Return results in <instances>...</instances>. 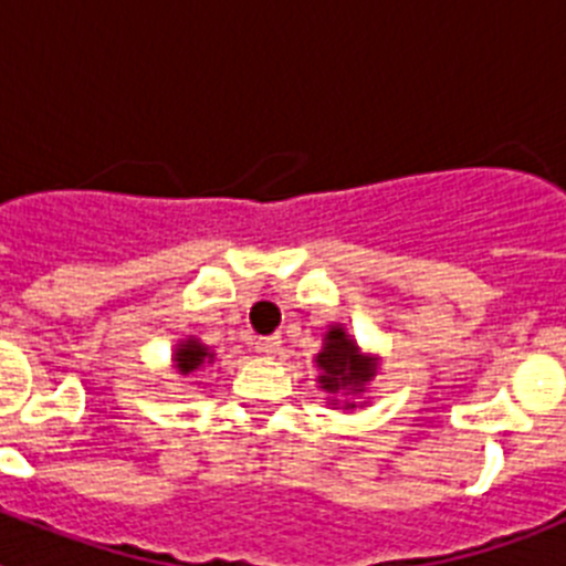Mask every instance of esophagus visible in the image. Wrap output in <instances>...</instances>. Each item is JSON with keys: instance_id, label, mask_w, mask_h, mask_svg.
Segmentation results:
<instances>
[{"instance_id": "esophagus-1", "label": "esophagus", "mask_w": 566, "mask_h": 566, "mask_svg": "<svg viewBox=\"0 0 566 566\" xmlns=\"http://www.w3.org/2000/svg\"><path fill=\"white\" fill-rule=\"evenodd\" d=\"M280 343H283V339H280L277 334H272V337H258L254 339V352L263 354V357H274V354L280 352Z\"/></svg>"}]
</instances>
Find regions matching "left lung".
<instances>
[{"label":"left lung","instance_id":"8db88e82","mask_svg":"<svg viewBox=\"0 0 566 566\" xmlns=\"http://www.w3.org/2000/svg\"><path fill=\"white\" fill-rule=\"evenodd\" d=\"M317 365L323 377V388L337 394L339 388H352V391H363V385L374 377V363L359 357L357 345L339 326H334L326 334V348L317 354Z\"/></svg>","mask_w":566,"mask_h":566}]
</instances>
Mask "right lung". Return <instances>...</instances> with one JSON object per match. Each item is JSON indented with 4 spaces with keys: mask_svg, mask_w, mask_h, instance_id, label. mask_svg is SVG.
Segmentation results:
<instances>
[{
    "mask_svg": "<svg viewBox=\"0 0 566 566\" xmlns=\"http://www.w3.org/2000/svg\"><path fill=\"white\" fill-rule=\"evenodd\" d=\"M203 359H212V354H207V348H203L201 343H195V339L181 343L178 348H175V368L184 374L198 371V368L203 365Z\"/></svg>",
    "mask_w": 566,
    "mask_h": 566,
    "instance_id": "right-lung-1",
    "label": "right lung"
}]
</instances>
